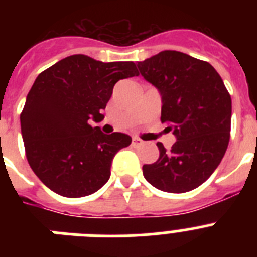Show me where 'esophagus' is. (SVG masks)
<instances>
[{
	"label": "esophagus",
	"instance_id": "1",
	"mask_svg": "<svg viewBox=\"0 0 257 257\" xmlns=\"http://www.w3.org/2000/svg\"><path fill=\"white\" fill-rule=\"evenodd\" d=\"M144 144V142H143L142 139H139V138H134L133 139V145L134 147H140V145Z\"/></svg>",
	"mask_w": 257,
	"mask_h": 257
}]
</instances>
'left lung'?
<instances>
[{
  "instance_id": "8db88e82",
  "label": "left lung",
  "mask_w": 257,
  "mask_h": 257,
  "mask_svg": "<svg viewBox=\"0 0 257 257\" xmlns=\"http://www.w3.org/2000/svg\"><path fill=\"white\" fill-rule=\"evenodd\" d=\"M140 73L162 95L161 121L174 130L176 143L160 158L143 166L145 180L157 189H196L217 169L230 139L231 99L216 69L184 52L165 50L138 61Z\"/></svg>"
}]
</instances>
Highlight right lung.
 <instances>
[{"instance_id":"add662e5","label":"right lung","mask_w":257,"mask_h":257,"mask_svg":"<svg viewBox=\"0 0 257 257\" xmlns=\"http://www.w3.org/2000/svg\"><path fill=\"white\" fill-rule=\"evenodd\" d=\"M139 76L133 61L103 63L72 55L41 72L20 113L26 156L37 178L68 198L90 196L110 178L113 157L131 144L126 134L105 135L90 119L119 79Z\"/></svg>"}]
</instances>
